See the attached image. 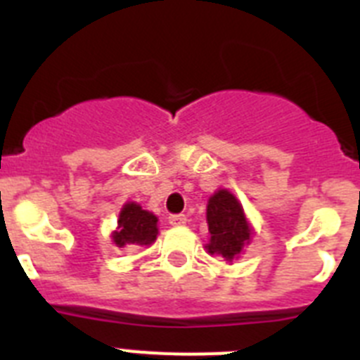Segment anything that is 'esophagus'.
I'll return each instance as SVG.
<instances>
[{
    "mask_svg": "<svg viewBox=\"0 0 360 360\" xmlns=\"http://www.w3.org/2000/svg\"><path fill=\"white\" fill-rule=\"evenodd\" d=\"M169 224L173 225V227H182V225L187 224L186 214H171L169 216Z\"/></svg>",
    "mask_w": 360,
    "mask_h": 360,
    "instance_id": "1",
    "label": "esophagus"
}]
</instances>
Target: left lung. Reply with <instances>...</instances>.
<instances>
[{"label":"left lung","instance_id":"1","mask_svg":"<svg viewBox=\"0 0 360 360\" xmlns=\"http://www.w3.org/2000/svg\"><path fill=\"white\" fill-rule=\"evenodd\" d=\"M207 224L211 240L205 245V249L211 256L218 254L227 262L240 256L245 245L252 238V229L247 221L241 203L227 189L216 191L209 198Z\"/></svg>","mask_w":360,"mask_h":360}]
</instances>
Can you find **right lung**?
<instances>
[{"label":"right lung","instance_id":"right-lung-1","mask_svg":"<svg viewBox=\"0 0 360 360\" xmlns=\"http://www.w3.org/2000/svg\"><path fill=\"white\" fill-rule=\"evenodd\" d=\"M157 216L135 202H128L120 209L117 231H113L111 240L117 247L126 245H151L155 243L158 234Z\"/></svg>","mask_w":360,"mask_h":360}]
</instances>
